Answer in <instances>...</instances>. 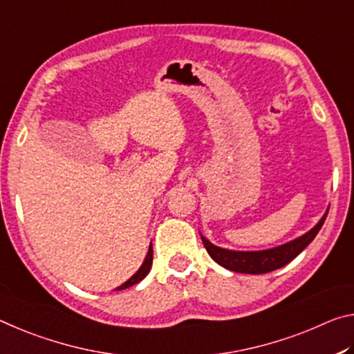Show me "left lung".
<instances>
[{
  "mask_svg": "<svg viewBox=\"0 0 354 354\" xmlns=\"http://www.w3.org/2000/svg\"><path fill=\"white\" fill-rule=\"evenodd\" d=\"M328 216V212L324 213V216L320 219L314 229L309 230L308 234H304L299 239L293 240L286 245L277 246L273 249H266V251H254V252H241V251H229V249L218 248L212 245L210 241L201 235L202 243L207 249V252L210 254V257L215 260L224 268L235 273H246V274H263L274 271L281 266L287 265L288 262L298 256L303 249L309 245V243L315 239L318 230L322 229L324 219Z\"/></svg>",
  "mask_w": 354,
  "mask_h": 354,
  "instance_id": "obj_1",
  "label": "left lung"
}]
</instances>
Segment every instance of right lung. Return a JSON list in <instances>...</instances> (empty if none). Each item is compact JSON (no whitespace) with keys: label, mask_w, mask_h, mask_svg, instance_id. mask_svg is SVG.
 <instances>
[{"label":"right lung","mask_w":354,"mask_h":354,"mask_svg":"<svg viewBox=\"0 0 354 354\" xmlns=\"http://www.w3.org/2000/svg\"><path fill=\"white\" fill-rule=\"evenodd\" d=\"M152 260H153V249H152V245H150L149 252H147V256H146V260H144V263L141 265V268H139V270L136 271V273L130 277L129 281L124 282L122 286L115 288V290H124V288H127V287H131V286H135V283L141 282V281L144 279V277H146V276L149 274L150 266H152Z\"/></svg>","instance_id":"right-lung-1"}]
</instances>
